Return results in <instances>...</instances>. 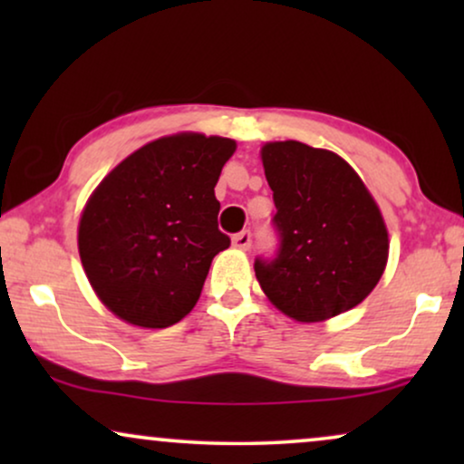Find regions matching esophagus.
I'll return each instance as SVG.
<instances>
[{"instance_id":"obj_1","label":"esophagus","mask_w":464,"mask_h":464,"mask_svg":"<svg viewBox=\"0 0 464 464\" xmlns=\"http://www.w3.org/2000/svg\"><path fill=\"white\" fill-rule=\"evenodd\" d=\"M232 245L237 246V249H249V246H251V230H243V232L234 234Z\"/></svg>"}]
</instances>
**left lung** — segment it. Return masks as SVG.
<instances>
[{
  "mask_svg": "<svg viewBox=\"0 0 464 464\" xmlns=\"http://www.w3.org/2000/svg\"><path fill=\"white\" fill-rule=\"evenodd\" d=\"M262 162L278 234L276 256L256 259L264 294L300 323L354 308L389 259V232L365 183L338 154L300 141L266 143Z\"/></svg>",
  "mask_w": 464,
  "mask_h": 464,
  "instance_id": "8db88e82",
  "label": "left lung"
}]
</instances>
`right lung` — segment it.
I'll use <instances>...</instances> for the list:
<instances>
[{
  "instance_id": "right-lung-1",
  "label": "right lung",
  "mask_w": 464,
  "mask_h": 464,
  "mask_svg": "<svg viewBox=\"0 0 464 464\" xmlns=\"http://www.w3.org/2000/svg\"><path fill=\"white\" fill-rule=\"evenodd\" d=\"M232 139L179 132L118 164L88 198L78 227L84 272L120 319L162 329L198 302L213 257L230 246L218 227L215 186Z\"/></svg>"
}]
</instances>
